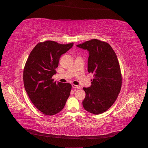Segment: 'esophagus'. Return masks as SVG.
Returning <instances> with one entry per match:
<instances>
[{"mask_svg":"<svg viewBox=\"0 0 148 148\" xmlns=\"http://www.w3.org/2000/svg\"><path fill=\"white\" fill-rule=\"evenodd\" d=\"M72 88L74 89H81V86H79V85H75V84H72Z\"/></svg>","mask_w":148,"mask_h":148,"instance_id":"obj_1","label":"esophagus"}]
</instances>
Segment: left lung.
<instances>
[{"label":"left lung","instance_id":"8db88e82","mask_svg":"<svg viewBox=\"0 0 148 148\" xmlns=\"http://www.w3.org/2000/svg\"><path fill=\"white\" fill-rule=\"evenodd\" d=\"M77 46L89 52L88 71L94 74L91 86L83 88L86 96L83 106L91 114H102L113 105L122 87L117 57L108 43L98 39H93Z\"/></svg>","mask_w":148,"mask_h":148}]
</instances>
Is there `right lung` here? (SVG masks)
<instances>
[{
  "instance_id": "obj_1",
  "label": "right lung",
  "mask_w": 148,
  "mask_h": 148,
  "mask_svg": "<svg viewBox=\"0 0 148 148\" xmlns=\"http://www.w3.org/2000/svg\"><path fill=\"white\" fill-rule=\"evenodd\" d=\"M73 43L60 44L55 41L39 42L31 52L23 70L25 90L36 108L47 115H53L64 107L71 89L70 83L53 82L60 56Z\"/></svg>"
}]
</instances>
